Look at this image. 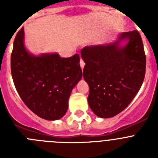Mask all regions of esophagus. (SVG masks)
Here are the masks:
<instances>
[{
    "label": "esophagus",
    "instance_id": "1",
    "mask_svg": "<svg viewBox=\"0 0 158 158\" xmlns=\"http://www.w3.org/2000/svg\"><path fill=\"white\" fill-rule=\"evenodd\" d=\"M85 62L83 61V59H82L81 58V60H80V65L81 67V69H83L84 66H85Z\"/></svg>",
    "mask_w": 158,
    "mask_h": 158
}]
</instances>
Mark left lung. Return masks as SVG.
Returning a JSON list of instances; mask_svg holds the SVG:
<instances>
[{
    "mask_svg": "<svg viewBox=\"0 0 158 158\" xmlns=\"http://www.w3.org/2000/svg\"><path fill=\"white\" fill-rule=\"evenodd\" d=\"M124 38L129 42L123 48L117 42L88 46L81 51L85 62L83 76L89 86V105L100 118H111L123 111L144 81L146 59L140 34L138 31L123 32L119 41Z\"/></svg>",
    "mask_w": 158,
    "mask_h": 158,
    "instance_id": "1",
    "label": "left lung"
}]
</instances>
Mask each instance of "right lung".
<instances>
[{"label": "right lung", "mask_w": 158, "mask_h": 158, "mask_svg": "<svg viewBox=\"0 0 158 158\" xmlns=\"http://www.w3.org/2000/svg\"><path fill=\"white\" fill-rule=\"evenodd\" d=\"M23 27L16 34L11 54V73L16 91L31 111L47 120L62 118L72 89L82 77L80 56L58 54L35 57L23 46Z\"/></svg>", "instance_id": "1"}]
</instances>
